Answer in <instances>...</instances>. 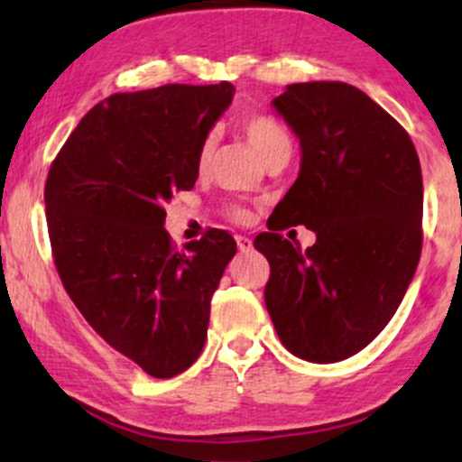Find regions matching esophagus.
Masks as SVG:
<instances>
[{"label": "esophagus", "instance_id": "esophagus-1", "mask_svg": "<svg viewBox=\"0 0 462 462\" xmlns=\"http://www.w3.org/2000/svg\"><path fill=\"white\" fill-rule=\"evenodd\" d=\"M236 245H238V249H241L243 254L252 252V249H254V243H252V238H247V236H241V235L236 236Z\"/></svg>", "mask_w": 462, "mask_h": 462}]
</instances>
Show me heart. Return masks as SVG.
<instances>
[{
    "label": "heart",
    "instance_id": "heart-1",
    "mask_svg": "<svg viewBox=\"0 0 462 462\" xmlns=\"http://www.w3.org/2000/svg\"><path fill=\"white\" fill-rule=\"evenodd\" d=\"M241 132L247 136V141L252 143L254 150L263 156V161L272 158L275 152L284 150V147H291L289 134L273 116L256 113V115H247L241 119ZM215 153V134L204 136V141L199 143L198 150V169L199 171H206L210 167V161H213ZM226 213L230 219L235 221H245L247 219V208L241 204H227Z\"/></svg>",
    "mask_w": 462,
    "mask_h": 462
}]
</instances>
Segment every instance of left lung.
<instances>
[{
  "mask_svg": "<svg viewBox=\"0 0 462 462\" xmlns=\"http://www.w3.org/2000/svg\"><path fill=\"white\" fill-rule=\"evenodd\" d=\"M275 110L301 169L254 247L269 261L264 304L282 346L310 363L367 347L402 304L421 256V164L408 132L346 82L289 84ZM316 232L301 250L279 232Z\"/></svg>",
  "mask_w": 462,
  "mask_h": 462,
  "instance_id": "1",
  "label": "left lung"
}]
</instances>
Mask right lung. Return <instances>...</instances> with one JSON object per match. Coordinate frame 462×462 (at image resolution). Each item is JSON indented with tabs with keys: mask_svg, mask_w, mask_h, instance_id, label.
Listing matches in <instances>:
<instances>
[{
	"mask_svg": "<svg viewBox=\"0 0 462 462\" xmlns=\"http://www.w3.org/2000/svg\"><path fill=\"white\" fill-rule=\"evenodd\" d=\"M230 82L164 84L93 106L51 162L45 217L62 286L99 337L153 378L198 360L210 298L236 254L226 230L184 249L164 204L199 176L198 150L230 106Z\"/></svg>",
	"mask_w": 462,
	"mask_h": 462,
	"instance_id": "obj_1",
	"label": "right lung"
}]
</instances>
